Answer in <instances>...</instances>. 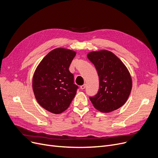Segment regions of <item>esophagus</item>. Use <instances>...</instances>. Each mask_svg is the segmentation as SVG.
<instances>
[{
	"label": "esophagus",
	"instance_id": "esophagus-1",
	"mask_svg": "<svg viewBox=\"0 0 158 158\" xmlns=\"http://www.w3.org/2000/svg\"><path fill=\"white\" fill-rule=\"evenodd\" d=\"M85 88V84H84L83 85H81V86H80V89H81V90H84Z\"/></svg>",
	"mask_w": 158,
	"mask_h": 158
}]
</instances>
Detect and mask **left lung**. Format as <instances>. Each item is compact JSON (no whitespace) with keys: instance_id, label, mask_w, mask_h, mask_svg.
Instances as JSON below:
<instances>
[{"instance_id":"obj_1","label":"left lung","mask_w":158,"mask_h":158,"mask_svg":"<svg viewBox=\"0 0 158 158\" xmlns=\"http://www.w3.org/2000/svg\"><path fill=\"white\" fill-rule=\"evenodd\" d=\"M87 56L94 65L100 80L98 92L89 98L94 107L107 113L123 106L132 87L131 74L125 65L108 50L91 51Z\"/></svg>"}]
</instances>
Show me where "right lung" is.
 I'll use <instances>...</instances> for the list:
<instances>
[{"label":"right lung","instance_id":"right-lung-1","mask_svg":"<svg viewBox=\"0 0 158 158\" xmlns=\"http://www.w3.org/2000/svg\"><path fill=\"white\" fill-rule=\"evenodd\" d=\"M73 50L58 48L44 56L35 71L32 87L35 98L44 109L60 114L77 94L74 76L69 67L76 55Z\"/></svg>","mask_w":158,"mask_h":158}]
</instances>
